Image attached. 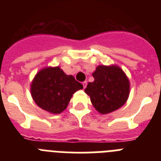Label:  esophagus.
Here are the masks:
<instances>
[{
    "mask_svg": "<svg viewBox=\"0 0 161 161\" xmlns=\"http://www.w3.org/2000/svg\"><path fill=\"white\" fill-rule=\"evenodd\" d=\"M82 85H83L84 89H85V87H86V85H87V81H84L83 83H82Z\"/></svg>",
    "mask_w": 161,
    "mask_h": 161,
    "instance_id": "1",
    "label": "esophagus"
}]
</instances>
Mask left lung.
I'll return each instance as SVG.
<instances>
[{
	"mask_svg": "<svg viewBox=\"0 0 161 161\" xmlns=\"http://www.w3.org/2000/svg\"><path fill=\"white\" fill-rule=\"evenodd\" d=\"M93 76L94 81L88 84L85 92L99 113H111L126 103L130 93V82L119 66L99 65Z\"/></svg>",
	"mask_w": 161,
	"mask_h": 161,
	"instance_id": "8db88e82",
	"label": "left lung"
}]
</instances>
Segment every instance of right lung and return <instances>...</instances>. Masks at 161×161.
I'll return each mask as SVG.
<instances>
[{"label":"right lung","mask_w":161,"mask_h":161,"mask_svg":"<svg viewBox=\"0 0 161 161\" xmlns=\"http://www.w3.org/2000/svg\"><path fill=\"white\" fill-rule=\"evenodd\" d=\"M82 89L81 84L71 75H66L59 67H47L35 75L31 93L41 109L55 114L63 112L72 95Z\"/></svg>","instance_id":"right-lung-1"}]
</instances>
